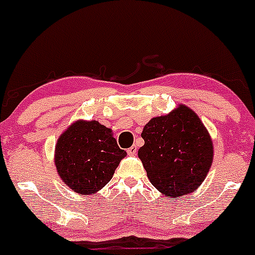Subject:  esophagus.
Wrapping results in <instances>:
<instances>
[{
    "mask_svg": "<svg viewBox=\"0 0 255 255\" xmlns=\"http://www.w3.org/2000/svg\"><path fill=\"white\" fill-rule=\"evenodd\" d=\"M127 153L129 154V155H135V153H137V146L132 145V146H130V148H128Z\"/></svg>",
    "mask_w": 255,
    "mask_h": 255,
    "instance_id": "34e87169",
    "label": "esophagus"
}]
</instances>
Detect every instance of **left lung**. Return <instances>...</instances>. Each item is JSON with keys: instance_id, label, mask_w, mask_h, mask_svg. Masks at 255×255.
I'll list each match as a JSON object with an SVG mask.
<instances>
[{"instance_id": "obj_1", "label": "left lung", "mask_w": 255, "mask_h": 255, "mask_svg": "<svg viewBox=\"0 0 255 255\" xmlns=\"http://www.w3.org/2000/svg\"><path fill=\"white\" fill-rule=\"evenodd\" d=\"M138 156L149 181L164 196L179 199L196 191L213 160V143L199 116L180 104L144 126Z\"/></svg>"}]
</instances>
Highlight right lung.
<instances>
[{
  "label": "right lung",
  "instance_id": "right-lung-1",
  "mask_svg": "<svg viewBox=\"0 0 255 255\" xmlns=\"http://www.w3.org/2000/svg\"><path fill=\"white\" fill-rule=\"evenodd\" d=\"M126 155L111 128L95 120H79L58 138L54 163L66 186L76 194L90 195L96 194L112 179Z\"/></svg>",
  "mask_w": 255,
  "mask_h": 255
}]
</instances>
